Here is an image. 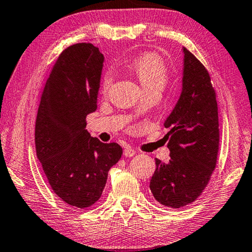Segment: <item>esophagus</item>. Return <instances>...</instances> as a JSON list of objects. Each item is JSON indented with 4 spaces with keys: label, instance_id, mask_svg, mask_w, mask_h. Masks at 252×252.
Masks as SVG:
<instances>
[{
    "label": "esophagus",
    "instance_id": "obj_1",
    "mask_svg": "<svg viewBox=\"0 0 252 252\" xmlns=\"http://www.w3.org/2000/svg\"><path fill=\"white\" fill-rule=\"evenodd\" d=\"M135 154H136V152L130 147H127L125 151H124V155H125V157H133Z\"/></svg>",
    "mask_w": 252,
    "mask_h": 252
}]
</instances>
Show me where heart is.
Masks as SVG:
<instances>
[{
  "mask_svg": "<svg viewBox=\"0 0 252 252\" xmlns=\"http://www.w3.org/2000/svg\"><path fill=\"white\" fill-rule=\"evenodd\" d=\"M130 69L139 79L144 90L151 87H164L168 78V70L164 60L156 53H144L130 64ZM113 84V74L107 73L101 82V92L106 94Z\"/></svg>",
  "mask_w": 252,
  "mask_h": 252,
  "instance_id": "b5f03b06",
  "label": "heart"
}]
</instances>
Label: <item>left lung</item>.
<instances>
[{
    "instance_id": "left-lung-1",
    "label": "left lung",
    "mask_w": 252,
    "mask_h": 252,
    "mask_svg": "<svg viewBox=\"0 0 252 252\" xmlns=\"http://www.w3.org/2000/svg\"><path fill=\"white\" fill-rule=\"evenodd\" d=\"M183 91L165 122L170 130L168 162L156 158L149 188L159 204L180 208L195 201L208 185L217 162L219 122L216 92L208 70L186 47Z\"/></svg>"
}]
</instances>
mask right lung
I'll list each match as a JSON object with an SVG mask.
<instances>
[{
    "instance_id": "add662e5",
    "label": "right lung",
    "mask_w": 252,
    "mask_h": 252,
    "mask_svg": "<svg viewBox=\"0 0 252 252\" xmlns=\"http://www.w3.org/2000/svg\"><path fill=\"white\" fill-rule=\"evenodd\" d=\"M104 55L91 43L61 53L42 93L35 123V146L55 195L75 208L99 199L108 170L121 159L117 143L92 137L86 116L97 108Z\"/></svg>"
}]
</instances>
